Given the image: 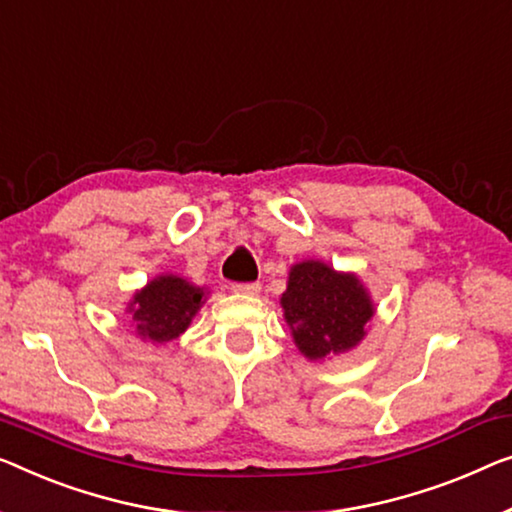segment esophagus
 I'll return each mask as SVG.
<instances>
[{
    "instance_id": "34e87169",
    "label": "esophagus",
    "mask_w": 512,
    "mask_h": 512,
    "mask_svg": "<svg viewBox=\"0 0 512 512\" xmlns=\"http://www.w3.org/2000/svg\"><path fill=\"white\" fill-rule=\"evenodd\" d=\"M259 289H262V285H259V282H236L234 285V292L236 294H257Z\"/></svg>"
}]
</instances>
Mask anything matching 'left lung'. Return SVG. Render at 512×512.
Masks as SVG:
<instances>
[{
    "mask_svg": "<svg viewBox=\"0 0 512 512\" xmlns=\"http://www.w3.org/2000/svg\"><path fill=\"white\" fill-rule=\"evenodd\" d=\"M280 303L296 345L312 361L356 347L375 312L356 276L322 262L292 266Z\"/></svg>",
    "mask_w": 512,
    "mask_h": 512,
    "instance_id": "left-lung-1",
    "label": "left lung"
}]
</instances>
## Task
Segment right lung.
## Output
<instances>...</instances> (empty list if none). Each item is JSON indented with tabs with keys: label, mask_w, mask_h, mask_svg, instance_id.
I'll list each match as a JSON object with an SVG mask.
<instances>
[{
	"label": "right lung",
	"mask_w": 512,
	"mask_h": 512,
	"mask_svg": "<svg viewBox=\"0 0 512 512\" xmlns=\"http://www.w3.org/2000/svg\"><path fill=\"white\" fill-rule=\"evenodd\" d=\"M204 292L177 276L151 280L131 303L137 335L151 342H170L188 329L190 319L200 310Z\"/></svg>",
	"instance_id": "1"
}]
</instances>
